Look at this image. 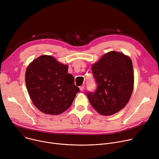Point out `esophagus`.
Returning a JSON list of instances; mask_svg holds the SVG:
<instances>
[{
    "label": "esophagus",
    "mask_w": 159,
    "mask_h": 159,
    "mask_svg": "<svg viewBox=\"0 0 159 159\" xmlns=\"http://www.w3.org/2000/svg\"><path fill=\"white\" fill-rule=\"evenodd\" d=\"M84 89H85V85H81V86L80 87V89L81 91H83Z\"/></svg>",
    "instance_id": "obj_1"
}]
</instances>
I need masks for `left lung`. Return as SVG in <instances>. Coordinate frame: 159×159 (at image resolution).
Here are the masks:
<instances>
[{"mask_svg":"<svg viewBox=\"0 0 159 159\" xmlns=\"http://www.w3.org/2000/svg\"><path fill=\"white\" fill-rule=\"evenodd\" d=\"M92 70L97 89L94 92H87V96L92 107L102 116L113 115L125 108L134 89L131 59L110 51L92 65Z\"/></svg>","mask_w":159,"mask_h":159,"instance_id":"1","label":"left lung"}]
</instances>
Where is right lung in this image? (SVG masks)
<instances>
[{
    "label": "right lung",
    "instance_id": "1",
    "mask_svg": "<svg viewBox=\"0 0 159 159\" xmlns=\"http://www.w3.org/2000/svg\"><path fill=\"white\" fill-rule=\"evenodd\" d=\"M25 85L34 105L42 112L59 115L72 105L80 91L68 73V65L54 57L42 55L28 65Z\"/></svg>",
    "mask_w": 159,
    "mask_h": 159
}]
</instances>
